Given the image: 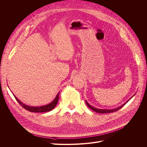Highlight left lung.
<instances>
[{"mask_svg":"<svg viewBox=\"0 0 147 147\" xmlns=\"http://www.w3.org/2000/svg\"><path fill=\"white\" fill-rule=\"evenodd\" d=\"M135 94H134V96ZM134 96H132L131 98L129 99L128 100H127L125 103L124 104H123L122 105H121V106H119V107H117V108H116V109H97V108H95V107H92V105H91L90 104H89V103L86 100V105L88 106V107H90L91 110H92L93 111H94V112H97V113H112V112H116V111H117V110H118L119 109H120L121 108H122L125 105L127 102L132 97Z\"/></svg>","mask_w":147,"mask_h":147,"instance_id":"8db88e82","label":"left lung"}]
</instances>
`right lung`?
Here are the masks:
<instances>
[{
	"mask_svg": "<svg viewBox=\"0 0 147 147\" xmlns=\"http://www.w3.org/2000/svg\"><path fill=\"white\" fill-rule=\"evenodd\" d=\"M59 92L57 93V94L55 97V99L53 100L50 104H48L47 105H42V106H39V107H33V106H29V105H26V104H23V102H21L14 94H13V96H15V99H16L18 102V103L22 107H23V108H24L26 110L29 111V112H37V113L47 112H50V111L52 110L55 107L56 105L57 104V102H58V99H59Z\"/></svg>",
	"mask_w": 147,
	"mask_h": 147,
	"instance_id": "obj_1",
	"label": "right lung"
}]
</instances>
